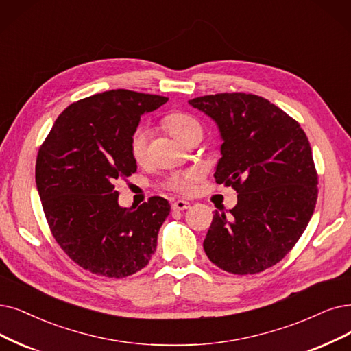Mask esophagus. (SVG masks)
<instances>
[{"mask_svg": "<svg viewBox=\"0 0 351 351\" xmlns=\"http://www.w3.org/2000/svg\"><path fill=\"white\" fill-rule=\"evenodd\" d=\"M189 207H190V203L184 200H177V202H173L171 204V208L178 210V212H181V210H187Z\"/></svg>", "mask_w": 351, "mask_h": 351, "instance_id": "obj_1", "label": "esophagus"}]
</instances>
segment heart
<instances>
[{"instance_id":"obj_1","label":"heart","mask_w":351,"mask_h":351,"mask_svg":"<svg viewBox=\"0 0 351 351\" xmlns=\"http://www.w3.org/2000/svg\"><path fill=\"white\" fill-rule=\"evenodd\" d=\"M165 127L171 132L174 138L181 141L189 132L194 130H202V125L199 121L193 118L184 112H173V114L167 115ZM148 138H149V130L144 125H138L134 128V131L130 135L128 148L131 157L136 162H143L147 157L148 151ZM199 180V173L195 170H187L171 174L165 180V187L171 191L180 193V194H190L194 189V183Z\"/></svg>"}]
</instances>
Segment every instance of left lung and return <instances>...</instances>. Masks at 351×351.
Listing matches in <instances>:
<instances>
[{"mask_svg":"<svg viewBox=\"0 0 351 351\" xmlns=\"http://www.w3.org/2000/svg\"><path fill=\"white\" fill-rule=\"evenodd\" d=\"M189 102L219 125L215 178L237 193L229 215H213L206 255L236 275L268 269L295 246L314 213L318 174L310 141L295 119L258 95L216 93Z\"/></svg>","mask_w":351,"mask_h":351,"instance_id":"8db88e82","label":"left lung"}]
</instances>
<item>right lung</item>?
<instances>
[{"label": "right lung", "instance_id": "right-lung-1", "mask_svg": "<svg viewBox=\"0 0 351 351\" xmlns=\"http://www.w3.org/2000/svg\"><path fill=\"white\" fill-rule=\"evenodd\" d=\"M168 101L160 95L108 90L69 105L40 145L36 184L50 232L85 271L125 278L141 271L170 213L158 195L119 207L114 183L136 171L128 141L139 118Z\"/></svg>", "mask_w": 351, "mask_h": 351}]
</instances>
